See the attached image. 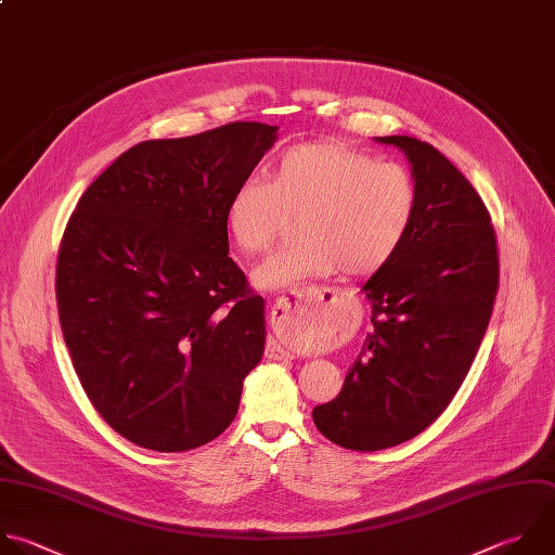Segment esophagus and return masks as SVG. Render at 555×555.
<instances>
[{"mask_svg":"<svg viewBox=\"0 0 555 555\" xmlns=\"http://www.w3.org/2000/svg\"><path fill=\"white\" fill-rule=\"evenodd\" d=\"M335 292L328 287H300V289H287L285 294H281L276 298V302L272 305V320L274 322H283L289 320L296 311H300V307L309 300H324V298H333ZM268 357L274 359H283V357H294L289 350H285L281 344L270 341L268 344Z\"/></svg>","mask_w":555,"mask_h":555,"instance_id":"obj_1","label":"esophagus"}]
</instances>
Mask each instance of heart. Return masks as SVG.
<instances>
[{"label": "heart", "mask_w": 555, "mask_h": 555, "mask_svg": "<svg viewBox=\"0 0 555 555\" xmlns=\"http://www.w3.org/2000/svg\"><path fill=\"white\" fill-rule=\"evenodd\" d=\"M418 214V188L399 163L339 141L294 145L276 156L270 180L253 176L231 192L224 227L242 255L266 253L300 216L294 244L253 274L261 289L326 279L339 270L371 276L405 246Z\"/></svg>", "instance_id": "1"}]
</instances>
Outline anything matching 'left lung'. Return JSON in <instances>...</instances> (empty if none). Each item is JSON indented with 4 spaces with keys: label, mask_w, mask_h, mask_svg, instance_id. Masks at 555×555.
Here are the masks:
<instances>
[{
    "label": "left lung",
    "mask_w": 555,
    "mask_h": 555,
    "mask_svg": "<svg viewBox=\"0 0 555 555\" xmlns=\"http://www.w3.org/2000/svg\"><path fill=\"white\" fill-rule=\"evenodd\" d=\"M375 141L410 160L418 214L401 253L361 287L375 328L339 395L311 414L324 438L352 451L408 442L447 410L470 371L499 287L494 229L464 173L421 139Z\"/></svg>",
    "instance_id": "1"
}]
</instances>
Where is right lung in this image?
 Masks as SVG:
<instances>
[{
    "mask_svg": "<svg viewBox=\"0 0 555 555\" xmlns=\"http://www.w3.org/2000/svg\"><path fill=\"white\" fill-rule=\"evenodd\" d=\"M276 130L233 121L141 141L69 218L56 268L65 344L93 408L137 447L190 451L237 416L266 348V300L229 257L224 209Z\"/></svg>",
    "mask_w": 555,
    "mask_h": 555,
    "instance_id": "right-lung-1",
    "label": "right lung"
}]
</instances>
